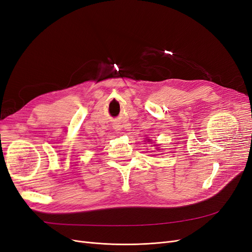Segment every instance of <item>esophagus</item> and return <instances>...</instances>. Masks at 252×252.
<instances>
[{
	"label": "esophagus",
	"instance_id": "esophagus-1",
	"mask_svg": "<svg viewBox=\"0 0 252 252\" xmlns=\"http://www.w3.org/2000/svg\"><path fill=\"white\" fill-rule=\"evenodd\" d=\"M114 129H117V130H121V127L120 126H116V128Z\"/></svg>",
	"mask_w": 252,
	"mask_h": 252
}]
</instances>
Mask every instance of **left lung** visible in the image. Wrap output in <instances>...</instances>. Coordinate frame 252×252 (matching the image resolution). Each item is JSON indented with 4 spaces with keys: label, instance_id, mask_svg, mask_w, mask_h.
<instances>
[{
    "label": "left lung",
    "instance_id": "obj_1",
    "mask_svg": "<svg viewBox=\"0 0 252 252\" xmlns=\"http://www.w3.org/2000/svg\"><path fill=\"white\" fill-rule=\"evenodd\" d=\"M148 142H150V140H148ZM155 146H157V145H155Z\"/></svg>",
    "mask_w": 252,
    "mask_h": 252
}]
</instances>
